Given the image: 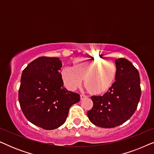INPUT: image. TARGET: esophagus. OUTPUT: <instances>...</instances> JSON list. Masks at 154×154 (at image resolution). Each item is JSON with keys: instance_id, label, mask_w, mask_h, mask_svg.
I'll return each mask as SVG.
<instances>
[{"instance_id": "obj_1", "label": "esophagus", "mask_w": 154, "mask_h": 154, "mask_svg": "<svg viewBox=\"0 0 154 154\" xmlns=\"http://www.w3.org/2000/svg\"><path fill=\"white\" fill-rule=\"evenodd\" d=\"M86 97H88V96L86 95V94H81V100H83V99H85Z\"/></svg>"}]
</instances>
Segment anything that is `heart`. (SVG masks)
Returning <instances> with one entry per match:
<instances>
[{
  "label": "heart",
  "instance_id": "heart-1",
  "mask_svg": "<svg viewBox=\"0 0 154 154\" xmlns=\"http://www.w3.org/2000/svg\"><path fill=\"white\" fill-rule=\"evenodd\" d=\"M115 63L109 60L78 58L73 61V66H65L61 71L64 85L75 90L85 79V85L90 92L101 94L113 85L116 76Z\"/></svg>",
  "mask_w": 154,
  "mask_h": 154
}]
</instances>
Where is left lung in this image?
<instances>
[{
  "instance_id": "1",
  "label": "left lung",
  "mask_w": 154,
  "mask_h": 154,
  "mask_svg": "<svg viewBox=\"0 0 154 154\" xmlns=\"http://www.w3.org/2000/svg\"><path fill=\"white\" fill-rule=\"evenodd\" d=\"M116 81L102 96H92L93 106L88 119L98 127L112 128L127 121L133 115L141 96L140 74L130 61L116 60Z\"/></svg>"
}]
</instances>
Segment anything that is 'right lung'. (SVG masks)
I'll use <instances>...</instances> for the list:
<instances>
[{"label":"right lung","mask_w":154,"mask_h":154,"mask_svg":"<svg viewBox=\"0 0 154 154\" xmlns=\"http://www.w3.org/2000/svg\"><path fill=\"white\" fill-rule=\"evenodd\" d=\"M58 57H41L22 71L19 102L23 113L33 125L45 130L56 129L64 123L80 94L64 88Z\"/></svg>","instance_id":"add662e5"}]
</instances>
